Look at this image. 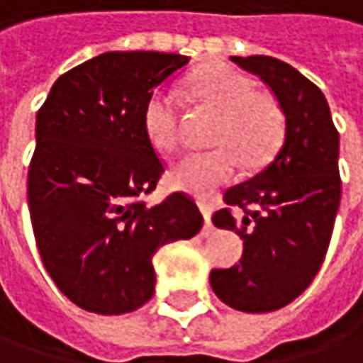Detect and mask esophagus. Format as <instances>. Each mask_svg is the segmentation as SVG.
Returning a JSON list of instances; mask_svg holds the SVG:
<instances>
[{"label": "esophagus", "mask_w": 363, "mask_h": 363, "mask_svg": "<svg viewBox=\"0 0 363 363\" xmlns=\"http://www.w3.org/2000/svg\"><path fill=\"white\" fill-rule=\"evenodd\" d=\"M199 210H201V214H203V220H206V226H203V237H208L212 230H214V224H212V210L208 208V206H199Z\"/></svg>", "instance_id": "esophagus-1"}]
</instances>
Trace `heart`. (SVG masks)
Returning a JSON list of instances; mask_svg holds the SVG:
<instances>
[{"instance_id":"1","label":"heart","mask_w":363,"mask_h":363,"mask_svg":"<svg viewBox=\"0 0 363 363\" xmlns=\"http://www.w3.org/2000/svg\"><path fill=\"white\" fill-rule=\"evenodd\" d=\"M191 95L218 112L210 151H193L168 170V182L184 193L210 197L241 168L264 164L282 137V112L272 95L253 91V81L230 66H208L191 83ZM145 135L157 151L170 153L181 143V104L174 91L160 89L145 106Z\"/></svg>"}]
</instances>
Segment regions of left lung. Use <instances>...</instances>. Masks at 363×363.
I'll return each instance as SVG.
<instances>
[{
  "mask_svg": "<svg viewBox=\"0 0 363 363\" xmlns=\"http://www.w3.org/2000/svg\"><path fill=\"white\" fill-rule=\"evenodd\" d=\"M259 77L284 116L272 162L224 193L218 228L243 239V257L212 270L220 301L249 313L274 312L297 299L318 274L341 201L339 133L322 91L286 62L270 55L230 57Z\"/></svg>",
  "mask_w": 363,
  "mask_h": 363,
  "instance_id": "left-lung-1",
  "label": "left lung"
}]
</instances>
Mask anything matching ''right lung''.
Listing matches in <instances>:
<instances>
[{"instance_id":"right-lung-1","label":"right lung","mask_w":363,"mask_h":363,"mask_svg":"<svg viewBox=\"0 0 363 363\" xmlns=\"http://www.w3.org/2000/svg\"><path fill=\"white\" fill-rule=\"evenodd\" d=\"M189 57L108 51L62 74L37 112L28 212L55 286L86 312H135L151 299V257L203 226L195 201L172 193L147 208L164 172L145 135L155 86Z\"/></svg>"}]
</instances>
